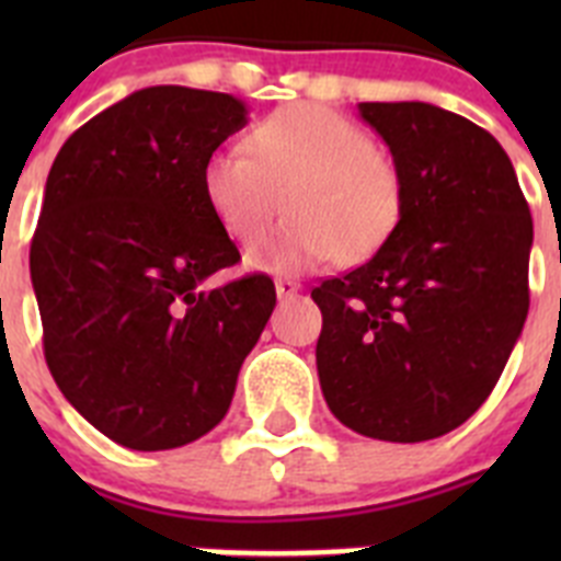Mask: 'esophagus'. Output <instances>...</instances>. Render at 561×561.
I'll use <instances>...</instances> for the list:
<instances>
[{"mask_svg":"<svg viewBox=\"0 0 561 561\" xmlns=\"http://www.w3.org/2000/svg\"><path fill=\"white\" fill-rule=\"evenodd\" d=\"M300 289H304V286L297 284V280H291V277H277L275 280V291L280 300H286V297H295Z\"/></svg>","mask_w":561,"mask_h":561,"instance_id":"34e87169","label":"esophagus"}]
</instances>
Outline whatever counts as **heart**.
<instances>
[{
    "label": "heart",
    "instance_id": "1",
    "mask_svg": "<svg viewBox=\"0 0 561 561\" xmlns=\"http://www.w3.org/2000/svg\"><path fill=\"white\" fill-rule=\"evenodd\" d=\"M202 193L221 230L250 244L284 207L289 219L247 252V266L304 275L340 255H374L404 213V173L388 146L320 103H291L252 123L244 148H219Z\"/></svg>",
    "mask_w": 561,
    "mask_h": 561
}]
</instances>
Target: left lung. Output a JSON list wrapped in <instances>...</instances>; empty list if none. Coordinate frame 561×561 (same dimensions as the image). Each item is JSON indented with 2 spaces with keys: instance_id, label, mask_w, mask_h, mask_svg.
<instances>
[{
  "instance_id": "left-lung-1",
  "label": "left lung",
  "mask_w": 561,
  "mask_h": 561,
  "mask_svg": "<svg viewBox=\"0 0 561 561\" xmlns=\"http://www.w3.org/2000/svg\"><path fill=\"white\" fill-rule=\"evenodd\" d=\"M404 173V213L370 261L314 286L317 374L354 433L415 444L489 399L528 317L534 221L508 153L433 103H359Z\"/></svg>"
}]
</instances>
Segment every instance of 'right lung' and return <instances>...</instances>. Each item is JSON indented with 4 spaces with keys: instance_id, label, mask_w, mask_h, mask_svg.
I'll list each match as a JSON object with an SVG mask.
<instances>
[{
    "instance_id": "right-lung-1",
    "label": "right lung",
    "mask_w": 561,
    "mask_h": 561,
    "mask_svg": "<svg viewBox=\"0 0 561 561\" xmlns=\"http://www.w3.org/2000/svg\"><path fill=\"white\" fill-rule=\"evenodd\" d=\"M247 123L225 92L148 87L83 123L49 168L30 277L58 390L128 449L185 447L230 410L272 277L205 289L241 261L202 168Z\"/></svg>"
}]
</instances>
